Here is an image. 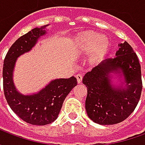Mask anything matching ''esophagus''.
Masks as SVG:
<instances>
[{"label":"esophagus","mask_w":145,"mask_h":145,"mask_svg":"<svg viewBox=\"0 0 145 145\" xmlns=\"http://www.w3.org/2000/svg\"><path fill=\"white\" fill-rule=\"evenodd\" d=\"M76 78H77V82H78V84H81V83H82V74H77V75H76Z\"/></svg>","instance_id":"1"}]
</instances>
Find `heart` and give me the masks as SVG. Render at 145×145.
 I'll return each instance as SVG.
<instances>
[{
    "instance_id": "heart-1",
    "label": "heart",
    "mask_w": 145,
    "mask_h": 145,
    "mask_svg": "<svg viewBox=\"0 0 145 145\" xmlns=\"http://www.w3.org/2000/svg\"><path fill=\"white\" fill-rule=\"evenodd\" d=\"M110 48L109 39L93 30L78 33L74 39V50L78 55L91 53L88 60L90 64H96L103 60L109 54Z\"/></svg>"
}]
</instances>
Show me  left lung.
Segmentation results:
<instances>
[{"mask_svg": "<svg viewBox=\"0 0 145 145\" xmlns=\"http://www.w3.org/2000/svg\"><path fill=\"white\" fill-rule=\"evenodd\" d=\"M119 46L116 57L103 61L86 73L82 80L88 90L87 114L92 121L101 125L123 121L135 109L141 95V71L137 54L127 42ZM112 72L119 73L121 78L124 77L125 82L119 88L112 85Z\"/></svg>", "mask_w": 145, "mask_h": 145, "instance_id": "8db88e82", "label": "left lung"}]
</instances>
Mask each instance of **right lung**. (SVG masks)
Masks as SVG:
<instances>
[{"instance_id":"right-lung-1","label":"right lung","mask_w":145,"mask_h":145,"mask_svg":"<svg viewBox=\"0 0 145 145\" xmlns=\"http://www.w3.org/2000/svg\"><path fill=\"white\" fill-rule=\"evenodd\" d=\"M48 25L35 28L18 39L9 49L3 66V87L9 106L23 121L39 126L51 123L57 118L65 98L78 83L74 76L55 79L36 94L29 95L21 94L15 88L13 71L17 58L33 49L39 38L46 33L45 29Z\"/></svg>"}]
</instances>
